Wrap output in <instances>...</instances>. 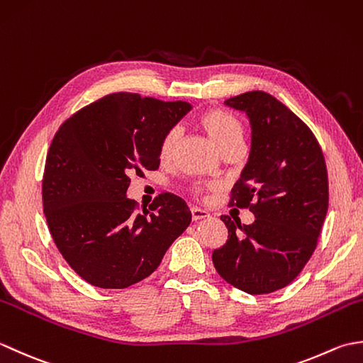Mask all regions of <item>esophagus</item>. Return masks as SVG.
<instances>
[{
	"mask_svg": "<svg viewBox=\"0 0 363 363\" xmlns=\"http://www.w3.org/2000/svg\"><path fill=\"white\" fill-rule=\"evenodd\" d=\"M191 212V220L194 221H198V220H203V218H209L211 213L204 211V209H199V207H191L190 209Z\"/></svg>",
	"mask_w": 363,
	"mask_h": 363,
	"instance_id": "obj_1",
	"label": "esophagus"
}]
</instances>
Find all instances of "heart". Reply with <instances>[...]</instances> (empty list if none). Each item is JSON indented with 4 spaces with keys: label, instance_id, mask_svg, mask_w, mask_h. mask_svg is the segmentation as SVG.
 <instances>
[{
    "label": "heart",
    "instance_id": "obj_1",
    "mask_svg": "<svg viewBox=\"0 0 363 363\" xmlns=\"http://www.w3.org/2000/svg\"><path fill=\"white\" fill-rule=\"evenodd\" d=\"M199 123L204 128V130L209 137L213 140V143L217 145V148L221 151L225 150L226 146L230 145H242V138H243V129L240 121H238L234 115H230L229 112L220 111V109H213L206 112L201 118H199ZM181 137V128L179 126H172L167 129L164 135H162L160 142H159V156L162 160H169L173 157L176 145L179 142ZM206 191L204 186H196L194 189V194L198 196H203Z\"/></svg>",
    "mask_w": 363,
    "mask_h": 363
}]
</instances>
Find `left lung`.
<instances>
[{"mask_svg": "<svg viewBox=\"0 0 363 363\" xmlns=\"http://www.w3.org/2000/svg\"><path fill=\"white\" fill-rule=\"evenodd\" d=\"M248 115L250 160L230 191V206L250 209L256 221L240 225L221 215L228 240L212 252L218 274L250 295L289 285L317 248L329 204L325 156L309 126L265 91L229 98Z\"/></svg>", "mask_w": 363, "mask_h": 363, "instance_id": "1", "label": "left lung"}]
</instances>
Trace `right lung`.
Instances as JSON below:
<instances>
[{
    "label": "right lung",
    "instance_id": "obj_1",
    "mask_svg": "<svg viewBox=\"0 0 363 363\" xmlns=\"http://www.w3.org/2000/svg\"><path fill=\"white\" fill-rule=\"evenodd\" d=\"M191 109L118 91L67 118L46 154L42 199L50 234L74 273L99 289L148 277L187 229L182 198L162 191L150 211L126 198L130 174L159 168V142Z\"/></svg>",
    "mask_w": 363,
    "mask_h": 363
}]
</instances>
